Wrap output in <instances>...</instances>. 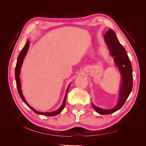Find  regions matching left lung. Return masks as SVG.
Segmentation results:
<instances>
[{"label": "left lung", "instance_id": "1", "mask_svg": "<svg viewBox=\"0 0 146 146\" xmlns=\"http://www.w3.org/2000/svg\"><path fill=\"white\" fill-rule=\"evenodd\" d=\"M104 40L110 54L113 57L114 63L121 76L119 100L115 107L111 109L101 108L96 107L93 104H92V107L99 114H109L117 111L125 104L133 88V74L131 62L127 52L119 42L115 32L112 29H109L106 32L104 35Z\"/></svg>", "mask_w": 146, "mask_h": 146}]
</instances>
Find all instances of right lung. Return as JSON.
I'll return each mask as SVG.
<instances>
[{
  "label": "right lung",
  "instance_id": "obj_1",
  "mask_svg": "<svg viewBox=\"0 0 146 146\" xmlns=\"http://www.w3.org/2000/svg\"><path fill=\"white\" fill-rule=\"evenodd\" d=\"M29 45H30V41H27L26 42L25 46L24 47V48L22 49V50L21 51L20 54L17 57V63H16V68H15V78H16V86H17V91H18L19 92V94L21 97V99L23 100V101L27 105L29 108H30L32 109L33 111L36 114H41V115L43 116H54L57 115V114H58L59 113H60L61 111H63V108H64V106L66 104V97H67V93H68V90L69 88V86L70 85V83L69 86H68L67 88V90H66V94L64 96V98L63 102V104L61 105V107L58 109L56 110V111H52V112H41V111H36V110L34 109L33 107H31V106L27 102V101L25 100L23 94V92H22V90H21V80H20V74H21V69L22 68V65H23V61L24 60L25 58V57L27 54V52L29 50Z\"/></svg>",
  "mask_w": 146,
  "mask_h": 146
}]
</instances>
